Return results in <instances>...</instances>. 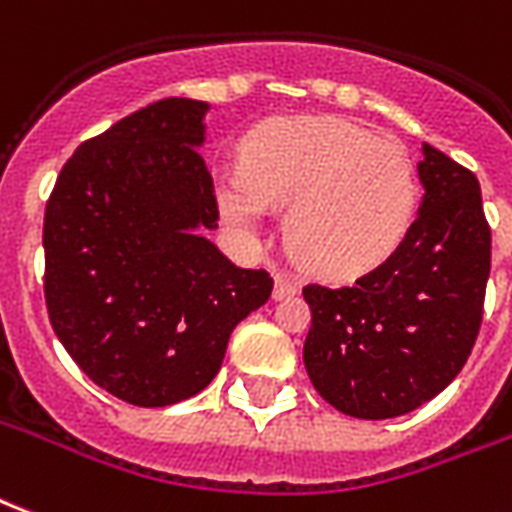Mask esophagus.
Returning <instances> with one entry per match:
<instances>
[{"label":"esophagus","mask_w":512,"mask_h":512,"mask_svg":"<svg viewBox=\"0 0 512 512\" xmlns=\"http://www.w3.org/2000/svg\"><path fill=\"white\" fill-rule=\"evenodd\" d=\"M295 282L290 279L287 274H276L274 279V298H290V295H295Z\"/></svg>","instance_id":"esophagus-1"}]
</instances>
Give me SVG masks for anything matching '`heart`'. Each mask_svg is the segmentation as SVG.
<instances>
[{"label": "heart", "instance_id": "b5f03b06", "mask_svg": "<svg viewBox=\"0 0 512 512\" xmlns=\"http://www.w3.org/2000/svg\"><path fill=\"white\" fill-rule=\"evenodd\" d=\"M217 203L241 233L287 208L285 238L314 274L355 276L399 249L418 206L407 151L333 116L268 121L241 146V170L217 179Z\"/></svg>", "mask_w": 512, "mask_h": 512}]
</instances>
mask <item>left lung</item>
I'll return each mask as SVG.
<instances>
[{"mask_svg":"<svg viewBox=\"0 0 512 512\" xmlns=\"http://www.w3.org/2000/svg\"><path fill=\"white\" fill-rule=\"evenodd\" d=\"M423 203L388 260L352 285L309 282L304 366L331 407L396 418L445 391L483 323L491 227L475 173L434 146L418 162Z\"/></svg>","mask_w":512,"mask_h":512,"instance_id":"1","label":"left lung"}]
</instances>
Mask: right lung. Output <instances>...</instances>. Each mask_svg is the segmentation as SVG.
<instances>
[{
	"mask_svg": "<svg viewBox=\"0 0 512 512\" xmlns=\"http://www.w3.org/2000/svg\"><path fill=\"white\" fill-rule=\"evenodd\" d=\"M208 105L151 102L81 143L45 206V306L81 372L135 407L214 380L227 339L266 304V268H238L195 227H217L200 154Z\"/></svg>",
	"mask_w": 512,
	"mask_h": 512,
	"instance_id": "obj_1",
	"label": "right lung"
}]
</instances>
